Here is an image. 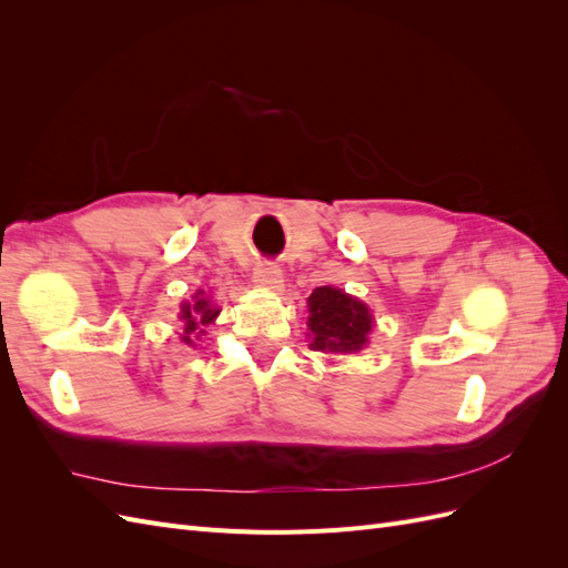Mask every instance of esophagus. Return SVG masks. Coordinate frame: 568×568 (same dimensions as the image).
I'll return each mask as SVG.
<instances>
[{"label": "esophagus", "instance_id": "esophagus-1", "mask_svg": "<svg viewBox=\"0 0 568 568\" xmlns=\"http://www.w3.org/2000/svg\"><path fill=\"white\" fill-rule=\"evenodd\" d=\"M255 284L267 288H282V270L277 263H257L253 272Z\"/></svg>", "mask_w": 568, "mask_h": 568}]
</instances>
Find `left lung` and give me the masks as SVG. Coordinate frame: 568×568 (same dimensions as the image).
Returning <instances> with one entry per match:
<instances>
[{
    "label": "left lung",
    "instance_id": "obj_1",
    "mask_svg": "<svg viewBox=\"0 0 568 568\" xmlns=\"http://www.w3.org/2000/svg\"><path fill=\"white\" fill-rule=\"evenodd\" d=\"M307 326L313 332L311 346L322 353H357L367 343L372 315L365 303L343 294L334 286L315 288L311 298Z\"/></svg>",
    "mask_w": 568,
    "mask_h": 568
}]
</instances>
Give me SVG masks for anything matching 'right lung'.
Here are the masks:
<instances>
[{
  "instance_id": "add662e5",
  "label": "right lung",
  "mask_w": 568,
  "mask_h": 568,
  "mask_svg": "<svg viewBox=\"0 0 568 568\" xmlns=\"http://www.w3.org/2000/svg\"><path fill=\"white\" fill-rule=\"evenodd\" d=\"M217 313H220L217 307H213L211 301H205L203 291H199L192 303H182V313H180V320L184 324L182 341L194 343V338L203 334V326H209L217 317Z\"/></svg>"
}]
</instances>
